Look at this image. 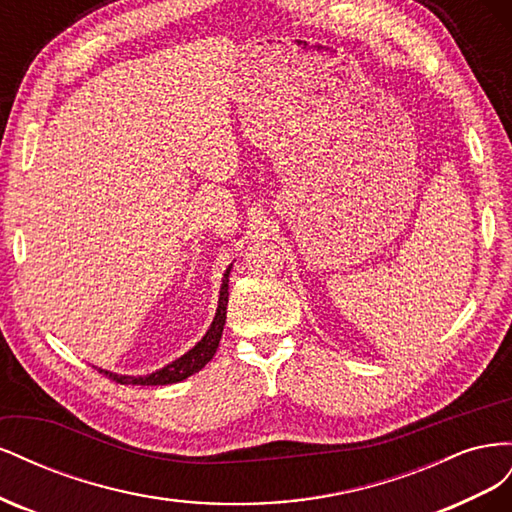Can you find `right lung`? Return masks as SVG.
<instances>
[{"label":"right lung","mask_w":512,"mask_h":512,"mask_svg":"<svg viewBox=\"0 0 512 512\" xmlns=\"http://www.w3.org/2000/svg\"><path fill=\"white\" fill-rule=\"evenodd\" d=\"M228 275H230V267L226 269L224 277H222V288H220V303H218V312H215V318L211 322L209 331L205 333V337L200 339V342L190 350L185 352L183 356H179L177 361L168 363L166 367L153 371L149 376H119L113 374V371H106L100 369V374H104L106 378H111L113 382L119 384H143V386H164V384H175L181 382L185 378H190L196 371L203 369L211 359L215 350L220 346V339H222V331H224V324H226V305H228Z\"/></svg>","instance_id":"add662e5"}]
</instances>
